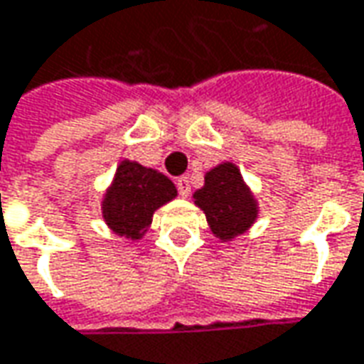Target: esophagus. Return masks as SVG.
Segmentation results:
<instances>
[{"instance_id": "1", "label": "esophagus", "mask_w": 364, "mask_h": 364, "mask_svg": "<svg viewBox=\"0 0 364 364\" xmlns=\"http://www.w3.org/2000/svg\"><path fill=\"white\" fill-rule=\"evenodd\" d=\"M176 186H178V192H180V196H182V198L190 196V178H186V176L178 178Z\"/></svg>"}]
</instances>
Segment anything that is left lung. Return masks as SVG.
I'll list each match as a JSON object with an SVG mask.
<instances>
[{"label":"left lung","mask_w":364,"mask_h":364,"mask_svg":"<svg viewBox=\"0 0 364 364\" xmlns=\"http://www.w3.org/2000/svg\"><path fill=\"white\" fill-rule=\"evenodd\" d=\"M194 204L204 210L212 234L222 242L245 234L258 216L255 196L232 162H222L206 172L204 186L194 192Z\"/></svg>","instance_id":"left-lung-1"}]
</instances>
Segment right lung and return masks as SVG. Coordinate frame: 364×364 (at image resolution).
I'll use <instances>...</instances> for the list:
<instances>
[{
    "label": "right lung",
    "instance_id": "add662e5",
    "mask_svg": "<svg viewBox=\"0 0 364 364\" xmlns=\"http://www.w3.org/2000/svg\"><path fill=\"white\" fill-rule=\"evenodd\" d=\"M176 194V186L162 172L122 160L102 200V216L114 234L140 240L152 224L154 212Z\"/></svg>",
    "mask_w": 364,
    "mask_h": 364
}]
</instances>
